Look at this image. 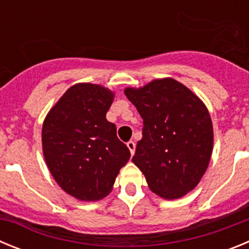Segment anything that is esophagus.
<instances>
[{
  "label": "esophagus",
  "mask_w": 249,
  "mask_h": 249,
  "mask_svg": "<svg viewBox=\"0 0 249 249\" xmlns=\"http://www.w3.org/2000/svg\"><path fill=\"white\" fill-rule=\"evenodd\" d=\"M127 147H128L129 152H131V155L133 156V153H135V149H136V144L133 141H129L128 143H127Z\"/></svg>",
  "instance_id": "obj_1"
}]
</instances>
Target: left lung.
I'll use <instances>...</instances> for the list:
<instances>
[{
    "label": "left lung",
    "instance_id": "1",
    "mask_svg": "<svg viewBox=\"0 0 249 249\" xmlns=\"http://www.w3.org/2000/svg\"><path fill=\"white\" fill-rule=\"evenodd\" d=\"M124 94L143 120L132 162L152 192L181 198L199 183L212 156L213 126L206 105L171 77L127 87Z\"/></svg>",
    "mask_w": 249,
    "mask_h": 249
}]
</instances>
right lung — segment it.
I'll return each instance as SVG.
<instances>
[{
    "mask_svg": "<svg viewBox=\"0 0 249 249\" xmlns=\"http://www.w3.org/2000/svg\"><path fill=\"white\" fill-rule=\"evenodd\" d=\"M114 93L103 86L76 83L50 109L42 126L46 164L61 188L80 201L111 193L131 153L108 122Z\"/></svg>",
    "mask_w": 249,
    "mask_h": 249,
    "instance_id": "1",
    "label": "right lung"
}]
</instances>
